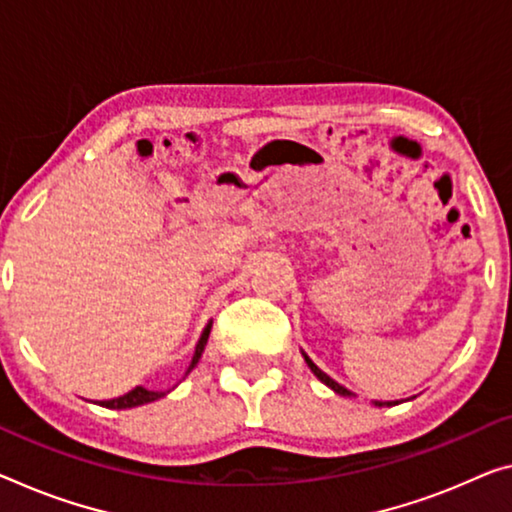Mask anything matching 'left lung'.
Returning <instances> with one entry per match:
<instances>
[{
  "label": "left lung",
  "mask_w": 512,
  "mask_h": 512,
  "mask_svg": "<svg viewBox=\"0 0 512 512\" xmlns=\"http://www.w3.org/2000/svg\"><path fill=\"white\" fill-rule=\"evenodd\" d=\"M302 355H304V352H302ZM304 361H306V364H309V368H311V373H313V375H316V377H318V380H320L322 384H327V387H329V389H332L334 393H338V396H355V393H352V391H348V389H345V387H341V384H338L336 380H332V377H329L327 373H322V371H320V368H318L316 364H313V361H311L309 357H306V355H304ZM373 405H375V407H384V405H387V407H391V405H396V403H393V400H387V403H384V400H373Z\"/></svg>",
  "instance_id": "obj_1"
}]
</instances>
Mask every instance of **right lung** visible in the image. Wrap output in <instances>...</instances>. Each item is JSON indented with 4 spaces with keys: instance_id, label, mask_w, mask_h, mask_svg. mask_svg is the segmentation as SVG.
Segmentation results:
<instances>
[{
    "instance_id": "obj_1",
    "label": "right lung",
    "mask_w": 512,
    "mask_h": 512,
    "mask_svg": "<svg viewBox=\"0 0 512 512\" xmlns=\"http://www.w3.org/2000/svg\"><path fill=\"white\" fill-rule=\"evenodd\" d=\"M210 327H212V320L206 325V329L201 332V338L199 343H196L194 348V357L190 361V366H187V373L192 371V368L199 364V359L203 355V348H206L208 343V336H210ZM185 373V375H187ZM164 393L162 391H151V389H144V387H135L132 391L125 393V396H119V398H112V400H100L98 405L107 407V410H128V407H139V405H146V403H153V400L162 398Z\"/></svg>"
}]
</instances>
